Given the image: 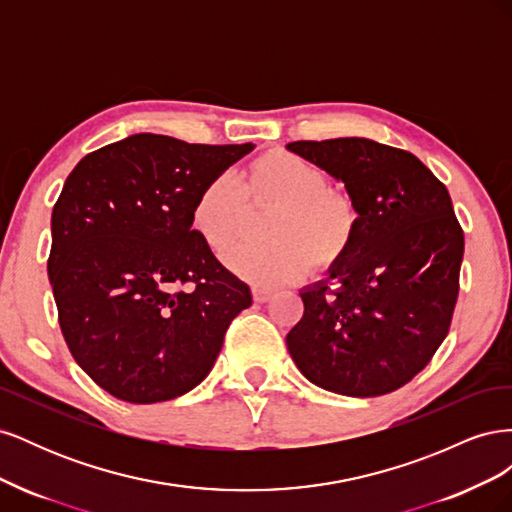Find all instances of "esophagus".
I'll list each match as a JSON object with an SVG mask.
<instances>
[{
    "label": "esophagus",
    "mask_w": 512,
    "mask_h": 512,
    "mask_svg": "<svg viewBox=\"0 0 512 512\" xmlns=\"http://www.w3.org/2000/svg\"><path fill=\"white\" fill-rule=\"evenodd\" d=\"M252 297L256 303H267L273 297V290L265 288V286H254L252 288Z\"/></svg>",
    "instance_id": "obj_1"
}]
</instances>
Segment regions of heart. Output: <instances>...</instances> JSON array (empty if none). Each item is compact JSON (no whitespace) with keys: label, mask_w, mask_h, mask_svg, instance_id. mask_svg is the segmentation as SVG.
Instances as JSON below:
<instances>
[{"label":"heart","mask_w":512,"mask_h":512,"mask_svg":"<svg viewBox=\"0 0 512 512\" xmlns=\"http://www.w3.org/2000/svg\"><path fill=\"white\" fill-rule=\"evenodd\" d=\"M247 192L258 203H275L265 243H235L222 254L224 265L243 280L277 286L297 280L309 262L329 267L356 239L361 209L356 198L329 185L327 170L301 156L273 151L250 168ZM247 205L245 185L222 170L198 190L190 222L213 252L237 235Z\"/></svg>","instance_id":"1"}]
</instances>
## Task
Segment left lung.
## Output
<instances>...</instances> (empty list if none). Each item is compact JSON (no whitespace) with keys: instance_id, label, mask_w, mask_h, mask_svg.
<instances>
[{"instance_id":"8db88e82","label":"left lung","mask_w":512,"mask_h":512,"mask_svg":"<svg viewBox=\"0 0 512 512\" xmlns=\"http://www.w3.org/2000/svg\"><path fill=\"white\" fill-rule=\"evenodd\" d=\"M356 198L361 226L324 280L305 286L286 335L301 374L324 391L378 397L410 382L451 327L463 230L446 185L410 151L369 138L288 143Z\"/></svg>"}]
</instances>
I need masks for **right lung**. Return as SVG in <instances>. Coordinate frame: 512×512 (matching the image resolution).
Here are the masks:
<instances>
[{"label":"right lung","instance_id":"obj_1","mask_svg":"<svg viewBox=\"0 0 512 512\" xmlns=\"http://www.w3.org/2000/svg\"><path fill=\"white\" fill-rule=\"evenodd\" d=\"M252 149L143 132L68 175L51 218L49 280L74 361L106 393L158 404L192 391L252 305L190 222L198 190Z\"/></svg>","mask_w":512,"mask_h":512}]
</instances>
